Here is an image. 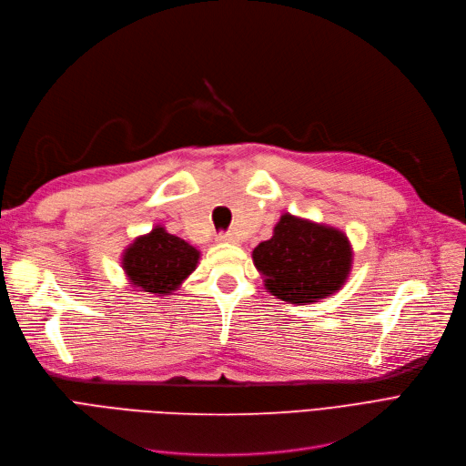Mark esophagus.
I'll return each mask as SVG.
<instances>
[{"mask_svg":"<svg viewBox=\"0 0 466 466\" xmlns=\"http://www.w3.org/2000/svg\"><path fill=\"white\" fill-rule=\"evenodd\" d=\"M219 242H228V245H237L238 238L233 233H218L216 237Z\"/></svg>","mask_w":466,"mask_h":466,"instance_id":"esophagus-1","label":"esophagus"}]
</instances>
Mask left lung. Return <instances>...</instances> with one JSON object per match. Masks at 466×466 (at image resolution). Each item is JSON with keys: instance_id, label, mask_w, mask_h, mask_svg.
Here are the masks:
<instances>
[{"instance_id": "8db88e82", "label": "left lung", "mask_w": 466, "mask_h": 466, "mask_svg": "<svg viewBox=\"0 0 466 466\" xmlns=\"http://www.w3.org/2000/svg\"><path fill=\"white\" fill-rule=\"evenodd\" d=\"M252 259L275 298L307 305L341 290L352 248L343 231L286 212L273 237L254 248Z\"/></svg>"}]
</instances>
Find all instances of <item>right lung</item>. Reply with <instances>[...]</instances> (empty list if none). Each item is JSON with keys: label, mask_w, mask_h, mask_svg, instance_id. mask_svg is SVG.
Wrapping results in <instances>:
<instances>
[{"label": "right lung", "mask_w": 466, "mask_h": 466, "mask_svg": "<svg viewBox=\"0 0 466 466\" xmlns=\"http://www.w3.org/2000/svg\"><path fill=\"white\" fill-rule=\"evenodd\" d=\"M198 252L184 238L155 226L123 252V271L137 292L170 296L195 271Z\"/></svg>", "instance_id": "right-lung-1"}]
</instances>
